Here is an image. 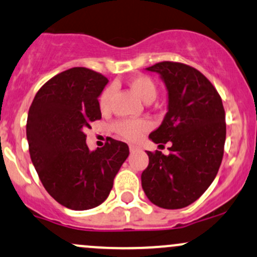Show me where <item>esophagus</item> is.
I'll return each mask as SVG.
<instances>
[{"label":"esophagus","instance_id":"1","mask_svg":"<svg viewBox=\"0 0 257 257\" xmlns=\"http://www.w3.org/2000/svg\"><path fill=\"white\" fill-rule=\"evenodd\" d=\"M129 150H131V152H135V151L142 150V148H140V146H137V145H129Z\"/></svg>","mask_w":257,"mask_h":257}]
</instances>
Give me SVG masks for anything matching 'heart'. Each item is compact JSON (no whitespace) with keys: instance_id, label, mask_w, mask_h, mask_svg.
Instances as JSON below:
<instances>
[{"instance_id":"obj_1","label":"heart","mask_w":257,"mask_h":257,"mask_svg":"<svg viewBox=\"0 0 257 257\" xmlns=\"http://www.w3.org/2000/svg\"><path fill=\"white\" fill-rule=\"evenodd\" d=\"M129 86L134 90L142 100L151 102L157 96V85L155 80L149 75H135L128 81ZM113 96V87L107 86L101 92L98 98V105L102 112L109 111L111 101ZM150 128V123L145 119H118L112 124V131L120 138L135 142Z\"/></svg>"}]
</instances>
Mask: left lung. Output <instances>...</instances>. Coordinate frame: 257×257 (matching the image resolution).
<instances>
[{"label":"left lung","instance_id":"8db88e82","mask_svg":"<svg viewBox=\"0 0 257 257\" xmlns=\"http://www.w3.org/2000/svg\"><path fill=\"white\" fill-rule=\"evenodd\" d=\"M156 72L168 90V112L149 135L170 155L148 151L142 185L149 200L168 210L196 201L216 178L225 142V113L216 87L201 72L179 62L163 61L146 68Z\"/></svg>","mask_w":257,"mask_h":257}]
</instances>
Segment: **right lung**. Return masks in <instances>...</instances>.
I'll list each match as a JSON object with an SVG mask.
<instances>
[{
    "label": "right lung",
    "mask_w": 257,
    "mask_h": 257,
    "mask_svg": "<svg viewBox=\"0 0 257 257\" xmlns=\"http://www.w3.org/2000/svg\"><path fill=\"white\" fill-rule=\"evenodd\" d=\"M105 75L74 67L51 78L34 97L27 120L29 154L42 185L57 202L75 211L102 204L129 155L125 143L108 138L90 152L87 128L101 119L98 95Z\"/></svg>",
    "instance_id": "obj_1"
}]
</instances>
